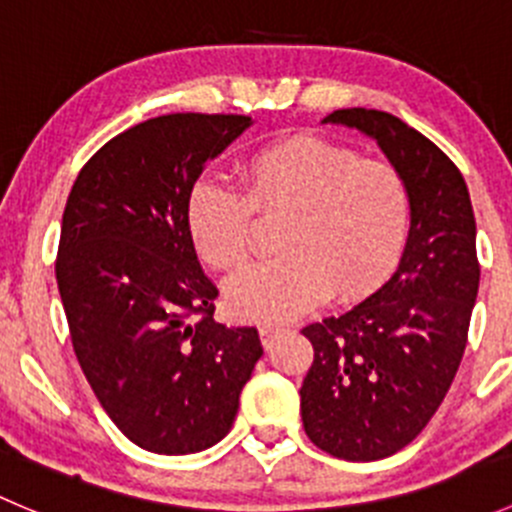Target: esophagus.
<instances>
[{"label": "esophagus", "mask_w": 512, "mask_h": 512, "mask_svg": "<svg viewBox=\"0 0 512 512\" xmlns=\"http://www.w3.org/2000/svg\"><path fill=\"white\" fill-rule=\"evenodd\" d=\"M280 332H285V324H280V322H262L260 324L262 344H265V347H270L272 339H275Z\"/></svg>", "instance_id": "34e87169"}]
</instances>
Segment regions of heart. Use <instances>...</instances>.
I'll return each instance as SVG.
<instances>
[{
  "mask_svg": "<svg viewBox=\"0 0 512 512\" xmlns=\"http://www.w3.org/2000/svg\"><path fill=\"white\" fill-rule=\"evenodd\" d=\"M245 195L200 178L185 205L198 255L215 270L250 257L257 218H280V257L245 267L227 282L242 317L285 319L312 309L332 289L364 292L399 257L409 227V190L394 165L312 136L287 138L242 165Z\"/></svg>",
  "mask_w": 512,
  "mask_h": 512,
  "instance_id": "obj_1",
  "label": "heart"
}]
</instances>
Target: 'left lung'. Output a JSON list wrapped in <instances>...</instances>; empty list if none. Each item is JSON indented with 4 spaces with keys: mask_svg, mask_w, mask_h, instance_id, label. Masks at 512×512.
<instances>
[{
    "mask_svg": "<svg viewBox=\"0 0 512 512\" xmlns=\"http://www.w3.org/2000/svg\"><path fill=\"white\" fill-rule=\"evenodd\" d=\"M322 123L374 138L409 190V240L394 275L302 329L314 347L299 389L309 441L344 461H379L426 428L463 359L480 280L476 218L461 170L401 118L342 108Z\"/></svg>",
    "mask_w": 512,
    "mask_h": 512,
    "instance_id": "left-lung-1",
    "label": "left lung"
}]
</instances>
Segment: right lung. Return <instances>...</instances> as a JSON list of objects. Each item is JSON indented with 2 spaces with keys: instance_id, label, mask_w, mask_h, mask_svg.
Returning <instances> with one entry per match:
<instances>
[{
  "instance_id": "1",
  "label": "right lung",
  "mask_w": 512,
  "mask_h": 512,
  "mask_svg": "<svg viewBox=\"0 0 512 512\" xmlns=\"http://www.w3.org/2000/svg\"><path fill=\"white\" fill-rule=\"evenodd\" d=\"M252 126L235 113L143 121L81 168L61 220L56 282L76 359L136 446L185 456L235 421L262 356L255 327L215 322L185 205L205 163Z\"/></svg>"
}]
</instances>
